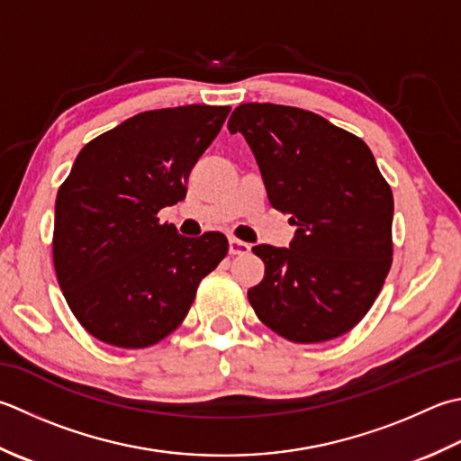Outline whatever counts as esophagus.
Wrapping results in <instances>:
<instances>
[{
    "instance_id": "34e87169",
    "label": "esophagus",
    "mask_w": 461,
    "mask_h": 461,
    "mask_svg": "<svg viewBox=\"0 0 461 461\" xmlns=\"http://www.w3.org/2000/svg\"><path fill=\"white\" fill-rule=\"evenodd\" d=\"M228 243H230V254L231 256H243V254H248V251L251 249L249 243L241 241V240H236V238H230Z\"/></svg>"
}]
</instances>
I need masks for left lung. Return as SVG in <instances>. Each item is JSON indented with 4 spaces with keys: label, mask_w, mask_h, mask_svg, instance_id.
<instances>
[{
    "label": "left lung",
    "mask_w": 461,
    "mask_h": 461,
    "mask_svg": "<svg viewBox=\"0 0 461 461\" xmlns=\"http://www.w3.org/2000/svg\"><path fill=\"white\" fill-rule=\"evenodd\" d=\"M258 161L276 210L295 225L290 248L261 246L266 276L248 300L295 344L344 336L372 308L392 266L393 195L366 143L326 117L241 104L228 122Z\"/></svg>",
    "instance_id": "obj_1"
}]
</instances>
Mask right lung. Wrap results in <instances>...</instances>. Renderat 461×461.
Returning <instances> with one entry per match:
<instances>
[{
  "label": "right lung",
  "mask_w": 461,
  "mask_h": 461,
  "mask_svg": "<svg viewBox=\"0 0 461 461\" xmlns=\"http://www.w3.org/2000/svg\"><path fill=\"white\" fill-rule=\"evenodd\" d=\"M228 105L143 112L89 141L58 192L53 266L94 338L148 348L184 321L202 279L228 254L220 231L179 236L158 212L185 197Z\"/></svg>",
  "instance_id": "1"
}]
</instances>
